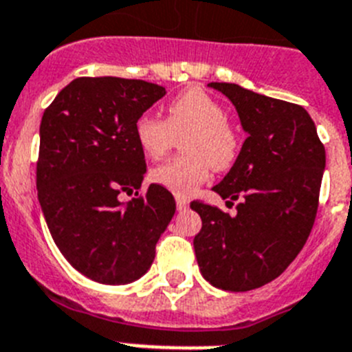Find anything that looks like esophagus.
Here are the masks:
<instances>
[{"mask_svg":"<svg viewBox=\"0 0 352 352\" xmlns=\"http://www.w3.org/2000/svg\"><path fill=\"white\" fill-rule=\"evenodd\" d=\"M177 208H179V210H184V208H188V205H189V201H188V198H184V196H177Z\"/></svg>","mask_w":352,"mask_h":352,"instance_id":"1","label":"esophagus"}]
</instances>
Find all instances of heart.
Wrapping results in <instances>:
<instances>
[{
  "instance_id": "b5f03b06",
  "label": "heart",
  "mask_w": 352,
  "mask_h": 352,
  "mask_svg": "<svg viewBox=\"0 0 352 352\" xmlns=\"http://www.w3.org/2000/svg\"><path fill=\"white\" fill-rule=\"evenodd\" d=\"M184 136V156L151 172L154 182L177 196L191 195L212 168H230L240 151L239 133L228 122L224 107L199 87L177 94L166 107V119L142 113L135 122V137L148 160H161Z\"/></svg>"
}]
</instances>
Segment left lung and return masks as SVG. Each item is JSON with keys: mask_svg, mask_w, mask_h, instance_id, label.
<instances>
[{"mask_svg": "<svg viewBox=\"0 0 352 352\" xmlns=\"http://www.w3.org/2000/svg\"><path fill=\"white\" fill-rule=\"evenodd\" d=\"M208 85L230 98L247 138L212 188L228 204L240 199L236 215L191 201L201 217L192 245L208 283L239 293L272 283L302 251L318 214L326 154L303 107L230 82Z\"/></svg>", "mask_w": 352, "mask_h": 352, "instance_id": "1", "label": "left lung"}]
</instances>
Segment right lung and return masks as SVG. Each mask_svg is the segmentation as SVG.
<instances>
[{
  "label": "right lung",
  "mask_w": 352,
  "mask_h": 352,
  "mask_svg": "<svg viewBox=\"0 0 352 352\" xmlns=\"http://www.w3.org/2000/svg\"><path fill=\"white\" fill-rule=\"evenodd\" d=\"M164 93L153 82L78 77L43 112L38 199L61 254L96 283L142 277L175 214L172 192L160 184L121 201L142 188L147 170L135 122Z\"/></svg>",
  "instance_id": "1"
}]
</instances>
